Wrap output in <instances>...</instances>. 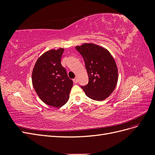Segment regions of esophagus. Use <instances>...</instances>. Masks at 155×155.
<instances>
[{
  "label": "esophagus",
  "instance_id": "1",
  "mask_svg": "<svg viewBox=\"0 0 155 155\" xmlns=\"http://www.w3.org/2000/svg\"><path fill=\"white\" fill-rule=\"evenodd\" d=\"M73 81H74V83H78V78H74V79H73Z\"/></svg>",
  "mask_w": 155,
  "mask_h": 155
}]
</instances>
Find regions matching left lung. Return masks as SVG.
I'll list each match as a JSON object with an SVG mask.
<instances>
[{"instance_id": "1", "label": "left lung", "mask_w": 155, "mask_h": 155, "mask_svg": "<svg viewBox=\"0 0 155 155\" xmlns=\"http://www.w3.org/2000/svg\"><path fill=\"white\" fill-rule=\"evenodd\" d=\"M76 49L82 55L88 76L87 85L81 87L91 99L105 100L118 82V68L114 58L107 49L92 43H84Z\"/></svg>"}]
</instances>
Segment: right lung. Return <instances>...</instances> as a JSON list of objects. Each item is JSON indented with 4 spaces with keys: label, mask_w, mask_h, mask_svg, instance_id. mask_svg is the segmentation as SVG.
<instances>
[{
    "label": "right lung",
    "mask_w": 155,
    "mask_h": 155,
    "mask_svg": "<svg viewBox=\"0 0 155 155\" xmlns=\"http://www.w3.org/2000/svg\"><path fill=\"white\" fill-rule=\"evenodd\" d=\"M63 51V48L46 51L37 60L32 72V84L37 94L45 104L55 107L66 104L73 86L61 63Z\"/></svg>",
    "instance_id": "right-lung-1"
}]
</instances>
